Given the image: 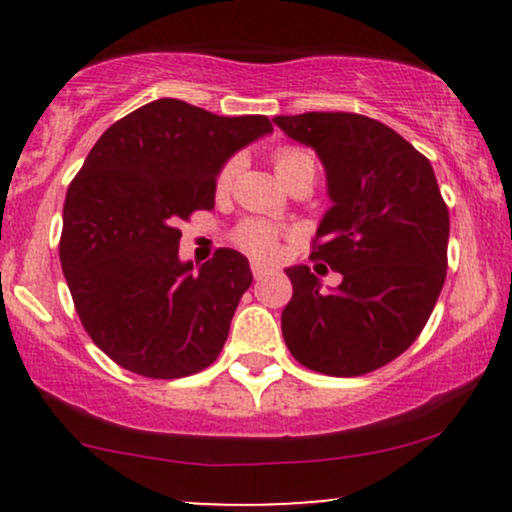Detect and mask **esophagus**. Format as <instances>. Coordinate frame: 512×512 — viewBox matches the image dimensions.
<instances>
[{"instance_id": "1", "label": "esophagus", "mask_w": 512, "mask_h": 512, "mask_svg": "<svg viewBox=\"0 0 512 512\" xmlns=\"http://www.w3.org/2000/svg\"><path fill=\"white\" fill-rule=\"evenodd\" d=\"M269 272H272V269L264 267V264H260V262H252V276H255L257 281L264 279V276H267Z\"/></svg>"}]
</instances>
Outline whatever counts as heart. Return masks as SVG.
Masks as SVG:
<instances>
[{
	"label": "heart",
	"instance_id": "obj_1",
	"mask_svg": "<svg viewBox=\"0 0 512 512\" xmlns=\"http://www.w3.org/2000/svg\"><path fill=\"white\" fill-rule=\"evenodd\" d=\"M272 163H274L276 175H279L284 185L298 173H310L315 178L313 154H308V151H303V149H296V146H281V149H276L272 156ZM236 173H238L236 158H231V161L223 163L219 175H216V192H219V195L231 190ZM231 238H233V243H236L243 252H248L250 257L267 262V260H274V257L279 255L284 231L269 221L245 219L238 223Z\"/></svg>",
	"mask_w": 512,
	"mask_h": 512
}]
</instances>
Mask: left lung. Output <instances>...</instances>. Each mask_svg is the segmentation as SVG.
<instances>
[{"instance_id": "8db88e82", "label": "left lung", "mask_w": 512, "mask_h": 512, "mask_svg": "<svg viewBox=\"0 0 512 512\" xmlns=\"http://www.w3.org/2000/svg\"><path fill=\"white\" fill-rule=\"evenodd\" d=\"M274 122L313 146L332 209L310 260L342 274L320 291L310 267L286 269L293 296L281 332L298 363L354 378L395 361L433 313L448 269L450 214L424 154L395 129L356 113L279 115Z\"/></svg>"}]
</instances>
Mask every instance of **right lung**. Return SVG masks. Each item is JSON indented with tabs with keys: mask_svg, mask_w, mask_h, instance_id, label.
<instances>
[{
	"mask_svg": "<svg viewBox=\"0 0 512 512\" xmlns=\"http://www.w3.org/2000/svg\"><path fill=\"white\" fill-rule=\"evenodd\" d=\"M267 132L264 115L158 98L88 151L64 199L60 262L81 325L117 366L173 380L221 354L250 264L221 248L192 272L178 257V223L214 209L223 163Z\"/></svg>",
	"mask_w": 512,
	"mask_h": 512,
	"instance_id": "add662e5",
	"label": "right lung"
}]
</instances>
